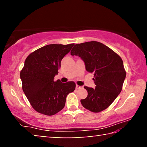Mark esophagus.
<instances>
[{"mask_svg":"<svg viewBox=\"0 0 147 147\" xmlns=\"http://www.w3.org/2000/svg\"><path fill=\"white\" fill-rule=\"evenodd\" d=\"M82 88V87L80 86H78V85H76V89H80V88Z\"/></svg>","mask_w":147,"mask_h":147,"instance_id":"34e87169","label":"esophagus"}]
</instances>
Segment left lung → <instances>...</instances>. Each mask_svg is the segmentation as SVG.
<instances>
[{
	"mask_svg": "<svg viewBox=\"0 0 147 147\" xmlns=\"http://www.w3.org/2000/svg\"><path fill=\"white\" fill-rule=\"evenodd\" d=\"M71 54L80 57L86 71L94 74L95 88L84 87L88 94L81 104L92 112L104 110L120 94L126 78L121 57L105 45L94 41L75 45Z\"/></svg>",
	"mask_w": 147,
	"mask_h": 147,
	"instance_id": "obj_1",
	"label": "left lung"
}]
</instances>
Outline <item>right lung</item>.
Segmentation results:
<instances>
[{"mask_svg": "<svg viewBox=\"0 0 147 147\" xmlns=\"http://www.w3.org/2000/svg\"><path fill=\"white\" fill-rule=\"evenodd\" d=\"M74 43L51 44L35 51L27 57L20 73L23 90L35 110L53 115L64 108L66 97L76 88L74 82H54L61 61Z\"/></svg>", "mask_w": 147, "mask_h": 147, "instance_id": "right-lung-1", "label": "right lung"}]
</instances>
